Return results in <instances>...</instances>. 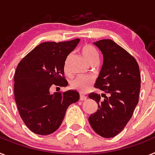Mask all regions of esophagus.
Wrapping results in <instances>:
<instances>
[{"label": "esophagus", "instance_id": "34e87169", "mask_svg": "<svg viewBox=\"0 0 155 155\" xmlns=\"http://www.w3.org/2000/svg\"><path fill=\"white\" fill-rule=\"evenodd\" d=\"M87 100V96H84V95H82V94H81L80 100H81V101H84V100Z\"/></svg>", "mask_w": 155, "mask_h": 155}]
</instances>
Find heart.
Instances as JSON below:
<instances>
[{
	"instance_id": "1",
	"label": "heart",
	"mask_w": 155,
	"mask_h": 155,
	"mask_svg": "<svg viewBox=\"0 0 155 155\" xmlns=\"http://www.w3.org/2000/svg\"><path fill=\"white\" fill-rule=\"evenodd\" d=\"M81 53L84 58L88 63L99 59V53L96 48L90 45H84L81 48ZM64 70L66 72L68 71V61L65 62ZM94 80L88 76H78L71 81V86L73 89L80 92H86L92 86Z\"/></svg>"
}]
</instances>
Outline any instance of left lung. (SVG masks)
Returning a JSON list of instances; mask_svg holds the SVG:
<instances>
[{"mask_svg": "<svg viewBox=\"0 0 155 155\" xmlns=\"http://www.w3.org/2000/svg\"><path fill=\"white\" fill-rule=\"evenodd\" d=\"M94 44L104 56L95 87L108 96L95 92L88 96L98 104L97 111L88 121L98 135L111 138L121 133L133 116L139 102L140 73L136 59L114 41L104 39Z\"/></svg>", "mask_w": 155, "mask_h": 155, "instance_id": "left-lung-1", "label": "left lung"}]
</instances>
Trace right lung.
Segmentation results:
<instances>
[{
    "instance_id": "right-lung-1",
    "label": "right lung",
    "mask_w": 155,
    "mask_h": 155,
    "mask_svg": "<svg viewBox=\"0 0 155 155\" xmlns=\"http://www.w3.org/2000/svg\"><path fill=\"white\" fill-rule=\"evenodd\" d=\"M69 41L40 44L18 63L14 76V95L18 114L30 131L46 136L61 125L67 108L79 100L76 91L51 94L52 87H65L67 57L78 44Z\"/></svg>"
}]
</instances>
